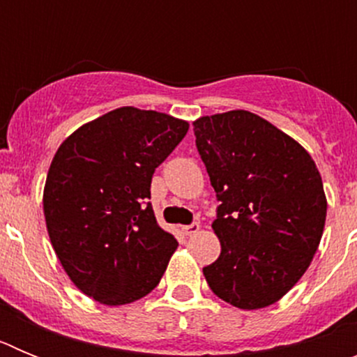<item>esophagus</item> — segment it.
<instances>
[{
  "instance_id": "obj_1",
  "label": "esophagus",
  "mask_w": 357,
  "mask_h": 357,
  "mask_svg": "<svg viewBox=\"0 0 357 357\" xmlns=\"http://www.w3.org/2000/svg\"><path fill=\"white\" fill-rule=\"evenodd\" d=\"M198 230H200V225H198V223H191V225H184V227H182V232H184L185 236L197 234Z\"/></svg>"
}]
</instances>
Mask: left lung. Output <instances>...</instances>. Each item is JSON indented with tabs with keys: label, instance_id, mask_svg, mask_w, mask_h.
Here are the masks:
<instances>
[{
	"label": "left lung",
	"instance_id": "left-lung-1",
	"mask_svg": "<svg viewBox=\"0 0 357 357\" xmlns=\"http://www.w3.org/2000/svg\"><path fill=\"white\" fill-rule=\"evenodd\" d=\"M197 148L220 200L214 234L222 254L207 284L239 309L280 301L309 268L326 225L327 200L304 146L248 110L202 116Z\"/></svg>",
	"mask_w": 357,
	"mask_h": 357
}]
</instances>
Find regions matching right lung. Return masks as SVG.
Listing matches in <instances>:
<instances>
[{
	"mask_svg": "<svg viewBox=\"0 0 357 357\" xmlns=\"http://www.w3.org/2000/svg\"><path fill=\"white\" fill-rule=\"evenodd\" d=\"M188 128L164 112L119 107L56 150L43 195L50 241L73 284L100 304L139 301L166 272L178 243L148 198L153 172Z\"/></svg>",
	"mask_w": 357,
	"mask_h": 357,
	"instance_id": "1",
	"label": "right lung"
}]
</instances>
